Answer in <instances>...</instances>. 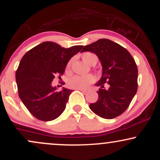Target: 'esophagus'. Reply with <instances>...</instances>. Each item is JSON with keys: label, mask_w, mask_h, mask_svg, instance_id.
Instances as JSON below:
<instances>
[{"label": "esophagus", "mask_w": 160, "mask_h": 160, "mask_svg": "<svg viewBox=\"0 0 160 160\" xmlns=\"http://www.w3.org/2000/svg\"><path fill=\"white\" fill-rule=\"evenodd\" d=\"M79 90L81 91L82 92H83V93H86L88 91H89V90H88V89H79Z\"/></svg>", "instance_id": "obj_1"}]
</instances>
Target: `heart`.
<instances>
[{"label":"heart","instance_id":"b5f03b06","mask_svg":"<svg viewBox=\"0 0 160 160\" xmlns=\"http://www.w3.org/2000/svg\"><path fill=\"white\" fill-rule=\"evenodd\" d=\"M82 58L88 65H92L97 63L98 57L92 52H85L82 55ZM71 60L68 64V68L71 66ZM95 81L94 76L92 74L87 75H74L68 80V85L69 87L77 89H85L90 84Z\"/></svg>","mask_w":160,"mask_h":160}]
</instances>
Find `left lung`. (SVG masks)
Wrapping results in <instances>:
<instances>
[{
    "mask_svg": "<svg viewBox=\"0 0 160 160\" xmlns=\"http://www.w3.org/2000/svg\"><path fill=\"white\" fill-rule=\"evenodd\" d=\"M98 56L102 66V78L95 83L96 102L89 104L95 114L104 119L115 118L127 109L137 92L138 68L127 49L108 39H100L82 49ZM108 86L104 88V84Z\"/></svg>",
    "mask_w": 160,
    "mask_h": 160,
    "instance_id": "1",
    "label": "left lung"
}]
</instances>
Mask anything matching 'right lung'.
<instances>
[{
    "mask_svg": "<svg viewBox=\"0 0 160 160\" xmlns=\"http://www.w3.org/2000/svg\"><path fill=\"white\" fill-rule=\"evenodd\" d=\"M82 46L64 48L54 42H43L27 52L16 73L19 96L24 105L38 120L51 121L63 113L72 90L57 91L52 81L62 75L68 62Z\"/></svg>",
    "mask_w": 160,
    "mask_h": 160,
    "instance_id": "obj_1",
    "label": "right lung"
}]
</instances>
